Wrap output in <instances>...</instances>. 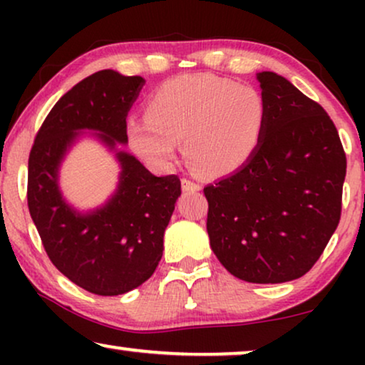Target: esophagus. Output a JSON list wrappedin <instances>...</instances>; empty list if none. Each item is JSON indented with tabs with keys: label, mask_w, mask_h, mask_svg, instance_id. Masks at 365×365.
<instances>
[{
	"label": "esophagus",
	"mask_w": 365,
	"mask_h": 365,
	"mask_svg": "<svg viewBox=\"0 0 365 365\" xmlns=\"http://www.w3.org/2000/svg\"><path fill=\"white\" fill-rule=\"evenodd\" d=\"M181 184H182V191H187V192H196V191H199V184L192 182L191 179L184 178L182 181H181Z\"/></svg>",
	"instance_id": "esophagus-1"
}]
</instances>
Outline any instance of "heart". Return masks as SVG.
Returning <instances> with one entry per match:
<instances>
[{
  "mask_svg": "<svg viewBox=\"0 0 365 365\" xmlns=\"http://www.w3.org/2000/svg\"><path fill=\"white\" fill-rule=\"evenodd\" d=\"M267 104L251 86L231 79L186 74L161 84L146 103V119H129L128 143L149 166L171 169L179 143L206 178L242 168L262 141Z\"/></svg>",
  "mask_w": 365,
  "mask_h": 365,
  "instance_id": "heart-1",
  "label": "heart"
}]
</instances>
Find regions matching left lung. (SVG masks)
Listing matches in <instances>:
<instances>
[{
    "label": "left lung",
    "instance_id": "8db88e82",
    "mask_svg": "<svg viewBox=\"0 0 365 365\" xmlns=\"http://www.w3.org/2000/svg\"><path fill=\"white\" fill-rule=\"evenodd\" d=\"M267 124L252 158L204 187L207 234L219 262L254 284L294 281L336 231L346 153L332 119L286 78L257 73Z\"/></svg>",
    "mask_w": 365,
    "mask_h": 365
}]
</instances>
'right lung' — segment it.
Instances as JSON below:
<instances>
[{
  "instance_id": "1",
  "label": "right lung",
  "mask_w": 365,
  "mask_h": 365,
  "mask_svg": "<svg viewBox=\"0 0 365 365\" xmlns=\"http://www.w3.org/2000/svg\"><path fill=\"white\" fill-rule=\"evenodd\" d=\"M144 83L113 69L84 78L54 104L29 153L28 207L44 251L69 281L98 296L129 292L153 276L181 196L176 174L154 176L119 149ZM83 130H94L122 166L113 196L88 213L68 205L58 189V168Z\"/></svg>"
}]
</instances>
